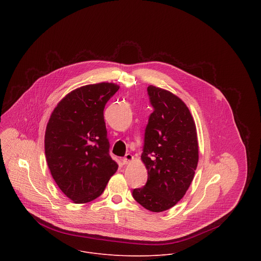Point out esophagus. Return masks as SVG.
I'll return each mask as SVG.
<instances>
[{
    "mask_svg": "<svg viewBox=\"0 0 261 261\" xmlns=\"http://www.w3.org/2000/svg\"><path fill=\"white\" fill-rule=\"evenodd\" d=\"M133 160V156L131 155V154H126V156L123 158V163L124 164H128V163H130L131 161Z\"/></svg>",
    "mask_w": 261,
    "mask_h": 261,
    "instance_id": "1",
    "label": "esophagus"
}]
</instances>
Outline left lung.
<instances>
[{
	"instance_id": "obj_1",
	"label": "left lung",
	"mask_w": 261,
	"mask_h": 261,
	"mask_svg": "<svg viewBox=\"0 0 261 261\" xmlns=\"http://www.w3.org/2000/svg\"><path fill=\"white\" fill-rule=\"evenodd\" d=\"M147 94L154 107L141 154L147 181L132 195L144 208L160 213L189 189L198 163V140L193 117L181 99L155 86L147 87Z\"/></svg>"
}]
</instances>
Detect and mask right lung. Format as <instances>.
I'll list each match as a JSON object with an SVG mask.
<instances>
[{
	"instance_id": "obj_1",
	"label": "right lung",
	"mask_w": 261,
	"mask_h": 261,
	"mask_svg": "<svg viewBox=\"0 0 261 261\" xmlns=\"http://www.w3.org/2000/svg\"><path fill=\"white\" fill-rule=\"evenodd\" d=\"M119 89L113 83H100L73 90L58 103L47 123V165L59 188L74 203L99 197L118 170L109 156L103 110Z\"/></svg>"
}]
</instances>
